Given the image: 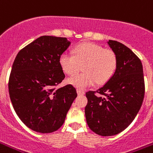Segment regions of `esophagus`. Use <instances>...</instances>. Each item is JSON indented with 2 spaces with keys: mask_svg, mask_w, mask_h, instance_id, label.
<instances>
[{
  "mask_svg": "<svg viewBox=\"0 0 153 153\" xmlns=\"http://www.w3.org/2000/svg\"><path fill=\"white\" fill-rule=\"evenodd\" d=\"M77 94H85V91L84 90H79V89H78L77 90Z\"/></svg>",
  "mask_w": 153,
  "mask_h": 153,
  "instance_id": "esophagus-1",
  "label": "esophagus"
}]
</instances>
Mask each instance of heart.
<instances>
[{
  "instance_id": "obj_1",
  "label": "heart",
  "mask_w": 153,
  "mask_h": 153,
  "mask_svg": "<svg viewBox=\"0 0 153 153\" xmlns=\"http://www.w3.org/2000/svg\"><path fill=\"white\" fill-rule=\"evenodd\" d=\"M59 64L68 75L76 74L83 66L84 73L69 78L68 83L78 89L105 84L110 80L117 68V56L111 49L92 43L84 42L77 45L74 54L63 53L59 57Z\"/></svg>"
}]
</instances>
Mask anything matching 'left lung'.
Instances as JSON below:
<instances>
[{
    "mask_svg": "<svg viewBox=\"0 0 153 153\" xmlns=\"http://www.w3.org/2000/svg\"><path fill=\"white\" fill-rule=\"evenodd\" d=\"M108 44L117 56V68L112 78L96 91L86 92L85 112L89 127L103 137L120 133L137 115L145 94L141 60L119 42ZM95 93L104 95L96 96Z\"/></svg>",
    "mask_w": 153,
    "mask_h": 153,
    "instance_id": "8db88e82",
    "label": "left lung"
}]
</instances>
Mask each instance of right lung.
Here are the masks:
<instances>
[{
    "instance_id": "right-lung-1",
    "label": "right lung",
    "mask_w": 153,
    "mask_h": 153,
    "mask_svg": "<svg viewBox=\"0 0 153 153\" xmlns=\"http://www.w3.org/2000/svg\"><path fill=\"white\" fill-rule=\"evenodd\" d=\"M70 45L66 37L42 36L19 51L8 82L16 115L28 128L50 133L63 124L77 97L75 88H56L64 79L59 57Z\"/></svg>"
}]
</instances>
